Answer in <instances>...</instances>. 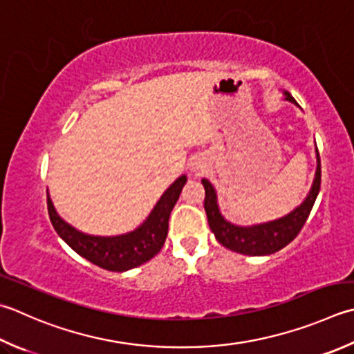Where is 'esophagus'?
<instances>
[{"label":"esophagus","mask_w":354,"mask_h":354,"mask_svg":"<svg viewBox=\"0 0 354 354\" xmlns=\"http://www.w3.org/2000/svg\"><path fill=\"white\" fill-rule=\"evenodd\" d=\"M190 165H192V170L195 171V173H199L201 170H204V161H203V159H201V158H195V159H193Z\"/></svg>","instance_id":"1"}]
</instances>
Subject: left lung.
I'll return each mask as SVG.
<instances>
[{"instance_id":"8db88e82","label":"left lung","mask_w":354,"mask_h":354,"mask_svg":"<svg viewBox=\"0 0 354 354\" xmlns=\"http://www.w3.org/2000/svg\"><path fill=\"white\" fill-rule=\"evenodd\" d=\"M283 95H286V100H288L290 102L297 104L288 92H283ZM316 158L317 167L315 181L306 201L299 207H296L293 212L286 214V216L256 225L241 227L225 221L219 212L216 190H214L210 181L203 179V185L205 189L204 209L207 213V219H209L210 230L214 233V238L218 239L219 244H223L228 250L248 256L272 254L288 245L299 234L301 228L306 224L308 214L315 205L317 193H319L321 189V158L317 149Z\"/></svg>"}]
</instances>
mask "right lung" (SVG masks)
<instances>
[{
  "mask_svg": "<svg viewBox=\"0 0 354 354\" xmlns=\"http://www.w3.org/2000/svg\"><path fill=\"white\" fill-rule=\"evenodd\" d=\"M185 183L187 176H179L164 192L140 227L118 236H93L76 230L57 213L47 193L48 216L59 238L82 258L109 272H127L150 261L162 248L169 232L170 213Z\"/></svg>",
  "mask_w": 354,
  "mask_h": 354,
  "instance_id": "add662e5",
  "label": "right lung"
}]
</instances>
